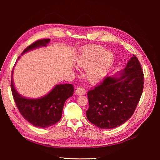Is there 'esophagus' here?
Wrapping results in <instances>:
<instances>
[{"label":"esophagus","mask_w":160,"mask_h":160,"mask_svg":"<svg viewBox=\"0 0 160 160\" xmlns=\"http://www.w3.org/2000/svg\"><path fill=\"white\" fill-rule=\"evenodd\" d=\"M75 93H77V95H80V96L81 95H84L85 93H86V90H85V89L82 87H79V88H77L76 89Z\"/></svg>","instance_id":"1"}]
</instances>
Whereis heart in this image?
I'll use <instances>...</instances> for the list:
<instances>
[{"label": "heart", "mask_w": 160, "mask_h": 160, "mask_svg": "<svg viewBox=\"0 0 160 160\" xmlns=\"http://www.w3.org/2000/svg\"><path fill=\"white\" fill-rule=\"evenodd\" d=\"M114 57L100 45L90 46L83 50L76 59V64L85 69V76L91 83H98L107 75L112 64Z\"/></svg>", "instance_id": "1"}]
</instances>
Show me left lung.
<instances>
[{
	"instance_id": "left-lung-1",
	"label": "left lung",
	"mask_w": 160,
	"mask_h": 160,
	"mask_svg": "<svg viewBox=\"0 0 160 160\" xmlns=\"http://www.w3.org/2000/svg\"><path fill=\"white\" fill-rule=\"evenodd\" d=\"M117 75L106 77L100 85L88 92L87 118L102 129H112L127 122L142 93L143 72L134 55Z\"/></svg>"
}]
</instances>
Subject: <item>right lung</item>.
Listing matches in <instances>:
<instances>
[{
	"instance_id": "add662e5",
	"label": "right lung",
	"mask_w": 160,
	"mask_h": 160,
	"mask_svg": "<svg viewBox=\"0 0 160 160\" xmlns=\"http://www.w3.org/2000/svg\"><path fill=\"white\" fill-rule=\"evenodd\" d=\"M49 42V38L37 41L26 48L22 55L35 49L47 47ZM20 57H18L15 64ZM13 69L11 73V92L18 110L24 118L32 125L41 128H48L59 122L66 100L73 94V85L68 83L56 85L48 93L41 98H27L19 94L15 89L13 80Z\"/></svg>"
}]
</instances>
